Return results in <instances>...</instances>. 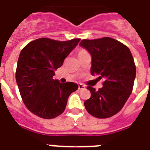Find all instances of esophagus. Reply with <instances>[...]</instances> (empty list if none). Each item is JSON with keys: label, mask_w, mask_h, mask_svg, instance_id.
Masks as SVG:
<instances>
[{"label": "esophagus", "mask_w": 150, "mask_h": 150, "mask_svg": "<svg viewBox=\"0 0 150 150\" xmlns=\"http://www.w3.org/2000/svg\"><path fill=\"white\" fill-rule=\"evenodd\" d=\"M78 88H79V90H84L85 89V86L83 85V84H79L78 85Z\"/></svg>", "instance_id": "1"}]
</instances>
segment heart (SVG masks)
<instances>
[{"label":"heart","instance_id":"1","mask_svg":"<svg viewBox=\"0 0 150 150\" xmlns=\"http://www.w3.org/2000/svg\"><path fill=\"white\" fill-rule=\"evenodd\" d=\"M80 52H84V50H80V51L79 52V53H80Z\"/></svg>","mask_w":150,"mask_h":150}]
</instances>
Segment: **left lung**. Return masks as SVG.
<instances>
[{"instance_id": "8db88e82", "label": "left lung", "mask_w": 150, "mask_h": 150, "mask_svg": "<svg viewBox=\"0 0 150 150\" xmlns=\"http://www.w3.org/2000/svg\"><path fill=\"white\" fill-rule=\"evenodd\" d=\"M80 46L91 55L90 73L103 79L102 88L87 86L91 96L85 108L96 118H109L121 110L133 90L136 66L130 50L110 38L83 40Z\"/></svg>"}]
</instances>
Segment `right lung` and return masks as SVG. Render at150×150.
Here are the masks:
<instances>
[{
	"mask_svg": "<svg viewBox=\"0 0 150 150\" xmlns=\"http://www.w3.org/2000/svg\"><path fill=\"white\" fill-rule=\"evenodd\" d=\"M80 40L39 38L30 42L21 51L16 81L24 104L34 115L55 118L64 112L68 97L78 89L75 83H61L53 76Z\"/></svg>",
	"mask_w": 150,
	"mask_h": 150,
	"instance_id": "right-lung-1",
	"label": "right lung"
}]
</instances>
